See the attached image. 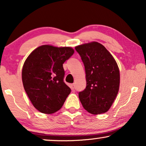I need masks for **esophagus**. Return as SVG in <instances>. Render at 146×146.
I'll return each instance as SVG.
<instances>
[{
  "instance_id": "1",
  "label": "esophagus",
  "mask_w": 146,
  "mask_h": 146,
  "mask_svg": "<svg viewBox=\"0 0 146 146\" xmlns=\"http://www.w3.org/2000/svg\"><path fill=\"white\" fill-rule=\"evenodd\" d=\"M71 88L72 90H74L75 89V84H73L71 85Z\"/></svg>"
}]
</instances>
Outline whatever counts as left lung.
Here are the masks:
<instances>
[{
  "mask_svg": "<svg viewBox=\"0 0 146 146\" xmlns=\"http://www.w3.org/2000/svg\"><path fill=\"white\" fill-rule=\"evenodd\" d=\"M86 70V88L79 92L82 106L92 114L109 110L119 92L120 73L118 65L106 48L96 42L77 46Z\"/></svg>",
  "mask_w": 146,
  "mask_h": 146,
  "instance_id": "1",
  "label": "left lung"
}]
</instances>
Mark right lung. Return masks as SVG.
<instances>
[{"label":"right lung","instance_id":"1","mask_svg":"<svg viewBox=\"0 0 146 146\" xmlns=\"http://www.w3.org/2000/svg\"><path fill=\"white\" fill-rule=\"evenodd\" d=\"M73 53L71 47L43 45L35 49L24 62V89L34 106L42 113L58 111L71 93L64 82L62 64Z\"/></svg>","mask_w":146,"mask_h":146}]
</instances>
